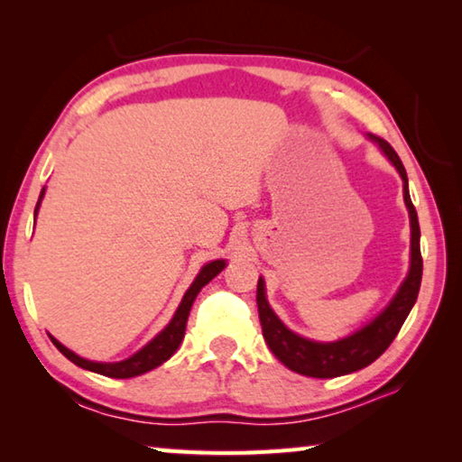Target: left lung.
<instances>
[{
    "label": "left lung",
    "mask_w": 462,
    "mask_h": 462,
    "mask_svg": "<svg viewBox=\"0 0 462 462\" xmlns=\"http://www.w3.org/2000/svg\"><path fill=\"white\" fill-rule=\"evenodd\" d=\"M381 146V151L387 154V159L393 162L395 169L400 171L403 179V199L410 209L411 222V267L408 277H405L400 291L393 297L383 314L373 319L369 326L356 334L342 338L338 342H314L301 336L293 334L285 324L275 316V311L269 308L267 297H264V283L259 279L256 285V306H259V318L263 326V336L267 340L271 353L275 355L287 369H291L306 377L318 379H332L340 374L355 373L365 369L373 361L385 353L389 344L395 340L397 332L402 330L405 318L410 316L413 303L418 300L420 283H421V253H420V224L418 214L413 208L410 189H408V173H405L403 162L397 152L391 148L387 140L374 134H369Z\"/></svg>",
    "instance_id": "obj_1"
}]
</instances>
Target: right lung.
I'll return each mask as SVG.
<instances>
[{
	"label": "right lung",
	"mask_w": 462,
	"mask_h": 462,
	"mask_svg": "<svg viewBox=\"0 0 462 462\" xmlns=\"http://www.w3.org/2000/svg\"><path fill=\"white\" fill-rule=\"evenodd\" d=\"M42 195H44V189L41 193V199H38V203H36V212H38V206H41V201H42ZM224 267H226L224 261L208 263L206 267L199 271V275L195 277L193 285L187 289V293L183 295V300H181V306L177 308L173 319H171V324L159 336H156L154 340L148 342L143 350H138L136 355H132L130 358H126V361H120V363L85 361V358L77 356L67 346H62V344L59 340H54L52 336H51V340L54 342V346H57L60 353L69 358V361L75 363L77 366H83V369H88V371L106 374V377L130 379V377H136V374L152 371L154 366L162 365L167 361V358L175 355V350L179 348V344H181L183 336H185L187 318H189V311H191L195 297H198V293L201 291V287L208 285L209 281H212Z\"/></svg>",
	"instance_id": "add662e5"
}]
</instances>
